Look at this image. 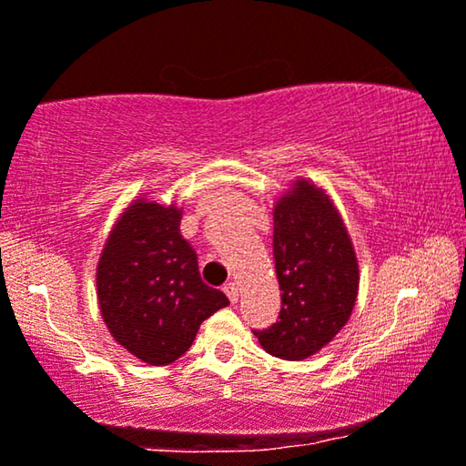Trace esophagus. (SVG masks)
I'll list each match as a JSON object with an SVG mask.
<instances>
[{
  "instance_id": "obj_1",
  "label": "esophagus",
  "mask_w": 466,
  "mask_h": 466,
  "mask_svg": "<svg viewBox=\"0 0 466 466\" xmlns=\"http://www.w3.org/2000/svg\"><path fill=\"white\" fill-rule=\"evenodd\" d=\"M225 295L228 297V301L231 303H238V299H239V289H238V284H227L225 286Z\"/></svg>"
}]
</instances>
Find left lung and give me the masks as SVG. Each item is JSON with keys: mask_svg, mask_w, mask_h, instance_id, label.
<instances>
[{"mask_svg": "<svg viewBox=\"0 0 466 466\" xmlns=\"http://www.w3.org/2000/svg\"><path fill=\"white\" fill-rule=\"evenodd\" d=\"M273 260L282 305L271 327L254 329L271 356L303 360L339 333L359 292V265L327 195L299 180L273 209Z\"/></svg>", "mask_w": 466, "mask_h": 466, "instance_id": "left-lung-1", "label": "left lung"}]
</instances>
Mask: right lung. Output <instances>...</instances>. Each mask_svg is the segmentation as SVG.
Here are the masks:
<instances>
[{
	"label": "right lung",
	"instance_id": "obj_1",
	"mask_svg": "<svg viewBox=\"0 0 466 466\" xmlns=\"http://www.w3.org/2000/svg\"><path fill=\"white\" fill-rule=\"evenodd\" d=\"M180 209L142 201L120 216L97 267L101 316L114 339L148 365H169L201 322L227 308L203 284L197 254L180 235Z\"/></svg>",
	"mask_w": 466,
	"mask_h": 466
}]
</instances>
